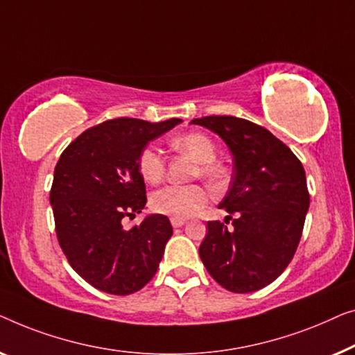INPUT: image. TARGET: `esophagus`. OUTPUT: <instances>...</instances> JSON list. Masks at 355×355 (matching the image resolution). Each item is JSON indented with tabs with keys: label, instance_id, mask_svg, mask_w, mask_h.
I'll list each match as a JSON object with an SVG mask.
<instances>
[{
	"label": "esophagus",
	"instance_id": "1",
	"mask_svg": "<svg viewBox=\"0 0 355 355\" xmlns=\"http://www.w3.org/2000/svg\"><path fill=\"white\" fill-rule=\"evenodd\" d=\"M171 223H172L173 228H178V227H183L184 223H187V220H184V218H175V217H172V218H171Z\"/></svg>",
	"mask_w": 355,
	"mask_h": 355
}]
</instances>
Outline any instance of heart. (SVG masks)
I'll return each mask as SVG.
<instances>
[{"mask_svg":"<svg viewBox=\"0 0 355 355\" xmlns=\"http://www.w3.org/2000/svg\"><path fill=\"white\" fill-rule=\"evenodd\" d=\"M172 148L180 153L188 154L196 161V175L207 180H216L218 177V167L214 164L217 156L216 144L206 133L191 132L175 138ZM138 172L144 182L154 184L161 182L166 172V162L162 154L154 146H146L138 156ZM209 201V191L201 184H168L151 194L149 204L154 212L162 216L188 218L196 216Z\"/></svg>","mask_w":355,"mask_h":355,"instance_id":"b5f03b06","label":"heart"}]
</instances>
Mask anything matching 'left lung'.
Listing matches in <instances>:
<instances>
[{
  "label": "left lung",
  "instance_id": "1",
  "mask_svg": "<svg viewBox=\"0 0 355 355\" xmlns=\"http://www.w3.org/2000/svg\"><path fill=\"white\" fill-rule=\"evenodd\" d=\"M191 123L217 133L234 159L232 184L218 204L232 227L207 222L199 256L222 288L257 291L282 275L296 252L311 202L306 172L286 144L246 119L207 116Z\"/></svg>",
  "mask_w": 355,
  "mask_h": 355
}]
</instances>
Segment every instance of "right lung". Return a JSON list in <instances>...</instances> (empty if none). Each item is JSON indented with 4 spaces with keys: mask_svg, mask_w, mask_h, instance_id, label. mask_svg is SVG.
Returning <instances> with one entry per match:
<instances>
[{
    "mask_svg": "<svg viewBox=\"0 0 355 355\" xmlns=\"http://www.w3.org/2000/svg\"><path fill=\"white\" fill-rule=\"evenodd\" d=\"M178 122L112 119L85 130L59 157L49 193L59 246L99 291L125 296L156 275L173 233L171 220L153 214L128 230L122 222L146 204L139 153Z\"/></svg>",
    "mask_w": 355,
    "mask_h": 355,
    "instance_id": "right-lung-1",
    "label": "right lung"
}]
</instances>
